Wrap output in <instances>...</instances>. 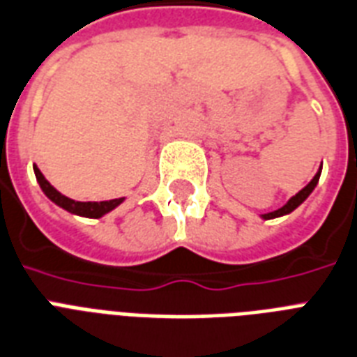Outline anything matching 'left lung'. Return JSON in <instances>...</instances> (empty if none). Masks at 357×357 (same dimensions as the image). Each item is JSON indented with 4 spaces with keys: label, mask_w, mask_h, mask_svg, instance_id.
<instances>
[{
    "label": "left lung",
    "mask_w": 357,
    "mask_h": 357,
    "mask_svg": "<svg viewBox=\"0 0 357 357\" xmlns=\"http://www.w3.org/2000/svg\"><path fill=\"white\" fill-rule=\"evenodd\" d=\"M320 171H322V167H320V169L317 171V175L313 176V181L309 182L307 186L303 188V190H300V192H298L296 195H294V197L289 199V201H287V204H283V206H281V208L273 210V212H268V214H262V218H264V220H273V218L287 216V214H291L292 210L298 208V206H300V204H302L303 201H305V199L309 197V193L313 192L314 186H317V184H319Z\"/></svg>",
    "instance_id": "obj_1"
}]
</instances>
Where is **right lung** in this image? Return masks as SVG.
<instances>
[{"instance_id": "right-lung-1", "label": "right lung", "mask_w": 357, "mask_h": 357, "mask_svg": "<svg viewBox=\"0 0 357 357\" xmlns=\"http://www.w3.org/2000/svg\"><path fill=\"white\" fill-rule=\"evenodd\" d=\"M33 171H35L37 182L40 184V188H43V192L46 193V197H48L50 201H54V203L57 204V206H61V208H65V210H68V212L76 214V216L102 218L104 214L112 212L115 206H119V204L124 201V197L112 199V201H100V203H95V201H87V203L74 201V199L66 197V195H63V193L57 192V190H55V188L52 186V184H50L46 178H44V175L40 173V169H38L37 165H33Z\"/></svg>"}]
</instances>
